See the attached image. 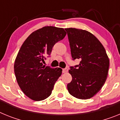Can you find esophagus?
<instances>
[{
	"mask_svg": "<svg viewBox=\"0 0 120 120\" xmlns=\"http://www.w3.org/2000/svg\"><path fill=\"white\" fill-rule=\"evenodd\" d=\"M62 72H63V73H64L68 72V68H64V69H62Z\"/></svg>",
	"mask_w": 120,
	"mask_h": 120,
	"instance_id": "1",
	"label": "esophagus"
}]
</instances>
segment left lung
Listing matches in <instances>:
<instances>
[{"instance_id":"1","label":"left lung","mask_w":120,"mask_h":120,"mask_svg":"<svg viewBox=\"0 0 120 120\" xmlns=\"http://www.w3.org/2000/svg\"><path fill=\"white\" fill-rule=\"evenodd\" d=\"M73 60L80 59L79 65L70 67L72 80L67 89L73 97L86 100L93 97L105 83L109 68L106 50L91 33L76 28L65 29Z\"/></svg>"}]
</instances>
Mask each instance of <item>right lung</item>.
<instances>
[{
  "label": "right lung",
  "mask_w": 120,
  "mask_h": 120,
  "mask_svg": "<svg viewBox=\"0 0 120 120\" xmlns=\"http://www.w3.org/2000/svg\"><path fill=\"white\" fill-rule=\"evenodd\" d=\"M66 34L63 28L45 26L32 33L22 44L14 62V73L20 88L30 99L41 101L52 94L62 70L43 63Z\"/></svg>",
  "instance_id": "right-lung-1"
}]
</instances>
